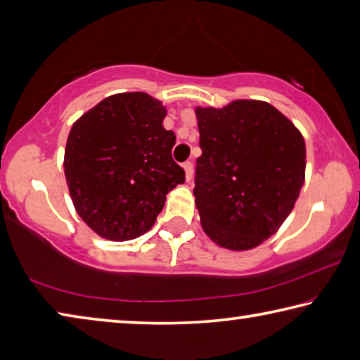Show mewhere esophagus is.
Wrapping results in <instances>:
<instances>
[{
  "label": "esophagus",
  "mask_w": 360,
  "mask_h": 360,
  "mask_svg": "<svg viewBox=\"0 0 360 360\" xmlns=\"http://www.w3.org/2000/svg\"><path fill=\"white\" fill-rule=\"evenodd\" d=\"M182 168H184V172H186V179L191 181L192 179V173H193L192 162H184V163H182Z\"/></svg>",
  "instance_id": "esophagus-1"
}]
</instances>
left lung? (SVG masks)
Instances as JSON below:
<instances>
[{"mask_svg":"<svg viewBox=\"0 0 360 360\" xmlns=\"http://www.w3.org/2000/svg\"><path fill=\"white\" fill-rule=\"evenodd\" d=\"M202 155L195 205L205 233L221 248L249 251L275 235L304 182L307 149L275 106L235 100L195 108Z\"/></svg>","mask_w":360,"mask_h":360,"instance_id":"1","label":"left lung"}]
</instances>
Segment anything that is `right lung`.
<instances>
[{"label":"right lung","mask_w":360,"mask_h":360,"mask_svg":"<svg viewBox=\"0 0 360 360\" xmlns=\"http://www.w3.org/2000/svg\"><path fill=\"white\" fill-rule=\"evenodd\" d=\"M167 109L144 92L108 96L71 127L65 176L72 205L96 235L141 236L155 224L167 193L186 181L173 160L176 136L163 129Z\"/></svg>","instance_id":"add662e5"}]
</instances>
